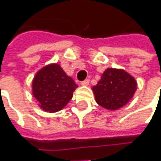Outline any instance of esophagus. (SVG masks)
<instances>
[{
  "label": "esophagus",
  "mask_w": 161,
  "mask_h": 161,
  "mask_svg": "<svg viewBox=\"0 0 161 161\" xmlns=\"http://www.w3.org/2000/svg\"><path fill=\"white\" fill-rule=\"evenodd\" d=\"M89 84H90V79H85L83 82H81V84L84 86H87V85H89Z\"/></svg>",
  "instance_id": "esophagus-1"
}]
</instances>
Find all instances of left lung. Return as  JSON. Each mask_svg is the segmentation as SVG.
I'll use <instances>...</instances> for the list:
<instances>
[{
  "label": "left lung",
  "mask_w": 161,
  "mask_h": 161,
  "mask_svg": "<svg viewBox=\"0 0 161 161\" xmlns=\"http://www.w3.org/2000/svg\"><path fill=\"white\" fill-rule=\"evenodd\" d=\"M136 89L137 83L130 74L121 69L108 68L92 91L96 102L100 106L116 110L127 104Z\"/></svg>",
  "instance_id": "left-lung-1"
}]
</instances>
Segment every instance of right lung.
<instances>
[{
	"instance_id": "obj_1",
	"label": "right lung",
	"mask_w": 161,
	"mask_h": 161,
	"mask_svg": "<svg viewBox=\"0 0 161 161\" xmlns=\"http://www.w3.org/2000/svg\"><path fill=\"white\" fill-rule=\"evenodd\" d=\"M33 94L40 108L50 113L66 106L77 85L59 64H52L40 70L33 80Z\"/></svg>"
}]
</instances>
